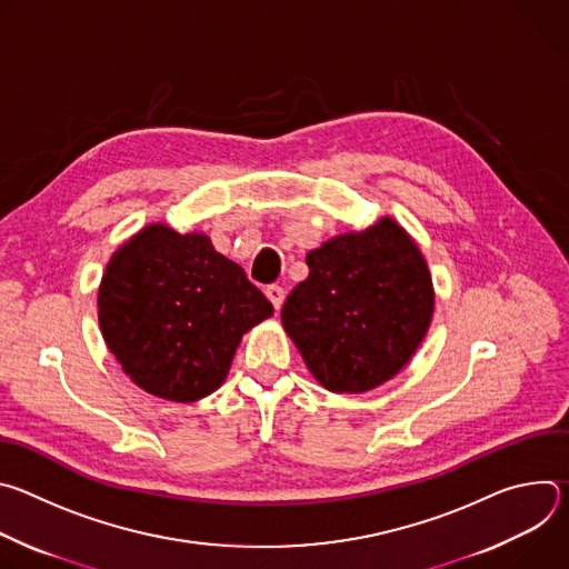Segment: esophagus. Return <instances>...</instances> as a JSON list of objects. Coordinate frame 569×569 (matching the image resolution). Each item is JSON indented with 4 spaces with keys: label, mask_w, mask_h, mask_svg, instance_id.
<instances>
[{
    "label": "esophagus",
    "mask_w": 569,
    "mask_h": 569,
    "mask_svg": "<svg viewBox=\"0 0 569 569\" xmlns=\"http://www.w3.org/2000/svg\"><path fill=\"white\" fill-rule=\"evenodd\" d=\"M266 297L270 299V303L274 306V310H279V308H281V303H283V299H286V290H283L281 286L272 283V286H268V288H266Z\"/></svg>",
    "instance_id": "obj_1"
}]
</instances>
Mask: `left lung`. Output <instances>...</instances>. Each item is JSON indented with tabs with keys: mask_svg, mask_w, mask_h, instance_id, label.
<instances>
[{
	"mask_svg": "<svg viewBox=\"0 0 569 569\" xmlns=\"http://www.w3.org/2000/svg\"><path fill=\"white\" fill-rule=\"evenodd\" d=\"M308 279L281 308L286 333L331 391L360 393L396 376L428 333L435 292L415 240L391 218L336 236L306 257Z\"/></svg>",
	"mask_w": 569,
	"mask_h": 569,
	"instance_id": "left-lung-1",
	"label": "left lung"
}]
</instances>
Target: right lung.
Instances as JSON below:
<instances>
[{
  "instance_id": "obj_1",
  "label": "right lung",
  "mask_w": 569,
  "mask_h": 569,
  "mask_svg": "<svg viewBox=\"0 0 569 569\" xmlns=\"http://www.w3.org/2000/svg\"><path fill=\"white\" fill-rule=\"evenodd\" d=\"M272 303L204 233L150 224L112 257L99 288L108 349L148 393L193 402L216 391L242 333Z\"/></svg>"
}]
</instances>
